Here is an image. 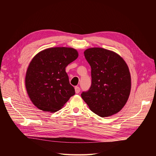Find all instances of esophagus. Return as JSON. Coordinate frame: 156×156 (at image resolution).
<instances>
[{
  "instance_id": "1",
  "label": "esophagus",
  "mask_w": 156,
  "mask_h": 156,
  "mask_svg": "<svg viewBox=\"0 0 156 156\" xmlns=\"http://www.w3.org/2000/svg\"><path fill=\"white\" fill-rule=\"evenodd\" d=\"M75 90L76 94H79V93H80V88L79 87H78V86L75 87Z\"/></svg>"
}]
</instances>
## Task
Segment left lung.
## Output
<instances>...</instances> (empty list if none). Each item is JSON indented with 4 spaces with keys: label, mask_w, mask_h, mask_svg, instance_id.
I'll return each instance as SVG.
<instances>
[{
    "label": "left lung",
    "mask_w": 156,
    "mask_h": 156,
    "mask_svg": "<svg viewBox=\"0 0 156 156\" xmlns=\"http://www.w3.org/2000/svg\"><path fill=\"white\" fill-rule=\"evenodd\" d=\"M85 59L91 67L92 85L81 94L92 112L108 117L119 112L126 104L131 90V76L124 59L103 48H87Z\"/></svg>",
    "instance_id": "1"
}]
</instances>
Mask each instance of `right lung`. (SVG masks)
<instances>
[{
    "label": "right lung",
    "instance_id": "right-lung-1",
    "mask_svg": "<svg viewBox=\"0 0 156 156\" xmlns=\"http://www.w3.org/2000/svg\"><path fill=\"white\" fill-rule=\"evenodd\" d=\"M78 57L75 48L52 47L33 58L27 71L25 85L30 100L38 109L56 112L75 94L65 69Z\"/></svg>",
    "mask_w": 156,
    "mask_h": 156
}]
</instances>
